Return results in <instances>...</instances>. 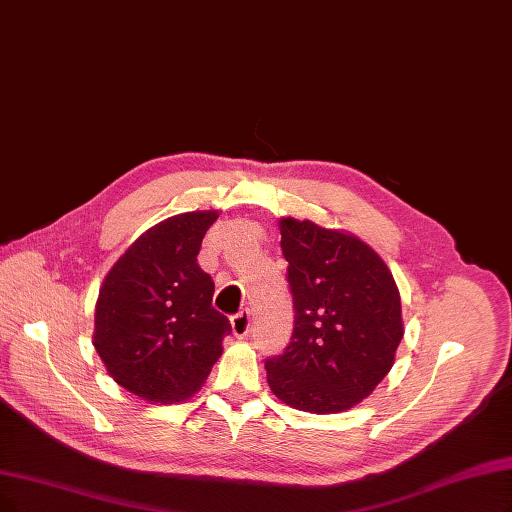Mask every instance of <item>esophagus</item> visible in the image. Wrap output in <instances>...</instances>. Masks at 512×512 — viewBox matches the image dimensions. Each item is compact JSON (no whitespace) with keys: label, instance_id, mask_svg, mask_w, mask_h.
<instances>
[{"label":"esophagus","instance_id":"34e87169","mask_svg":"<svg viewBox=\"0 0 512 512\" xmlns=\"http://www.w3.org/2000/svg\"><path fill=\"white\" fill-rule=\"evenodd\" d=\"M231 327H233V334L237 338L248 336V332H250V313L248 311H241V313L233 315L231 317Z\"/></svg>","mask_w":512,"mask_h":512}]
</instances>
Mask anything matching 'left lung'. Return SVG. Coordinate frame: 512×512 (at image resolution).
Returning a JSON list of instances; mask_svg holds the SVG:
<instances>
[{
    "label": "left lung",
    "instance_id": "8db88e82",
    "mask_svg": "<svg viewBox=\"0 0 512 512\" xmlns=\"http://www.w3.org/2000/svg\"><path fill=\"white\" fill-rule=\"evenodd\" d=\"M294 300V334L267 361L273 395L311 414L361 403L391 372L403 338L391 269L357 235L313 220H279Z\"/></svg>",
    "mask_w": 512,
    "mask_h": 512
}]
</instances>
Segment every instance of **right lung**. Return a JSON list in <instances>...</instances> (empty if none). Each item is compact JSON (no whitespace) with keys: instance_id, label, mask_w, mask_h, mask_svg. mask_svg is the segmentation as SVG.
<instances>
[{"instance_id":"1","label":"right lung","mask_w":512,"mask_h":512,"mask_svg":"<svg viewBox=\"0 0 512 512\" xmlns=\"http://www.w3.org/2000/svg\"><path fill=\"white\" fill-rule=\"evenodd\" d=\"M218 210L176 214L142 233L100 285L92 344L109 376L149 403L197 393L222 355L229 319L197 264Z\"/></svg>"}]
</instances>
